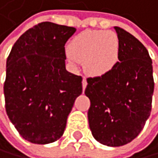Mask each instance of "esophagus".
I'll list each match as a JSON object with an SVG mask.
<instances>
[{
	"label": "esophagus",
	"instance_id": "obj_1",
	"mask_svg": "<svg viewBox=\"0 0 158 158\" xmlns=\"http://www.w3.org/2000/svg\"><path fill=\"white\" fill-rule=\"evenodd\" d=\"M86 85H87L86 78H85V77H83V80H82V89H83V91L85 90V88H86Z\"/></svg>",
	"mask_w": 158,
	"mask_h": 158
}]
</instances>
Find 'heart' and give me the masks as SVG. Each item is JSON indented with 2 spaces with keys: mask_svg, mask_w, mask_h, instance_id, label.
Masks as SVG:
<instances>
[{
  "mask_svg": "<svg viewBox=\"0 0 158 158\" xmlns=\"http://www.w3.org/2000/svg\"><path fill=\"white\" fill-rule=\"evenodd\" d=\"M120 43L118 35L106 30H88L78 34L69 44L72 63L83 61L86 73L100 77L111 72L119 61Z\"/></svg>",
  "mask_w": 158,
  "mask_h": 158,
  "instance_id": "obj_1",
  "label": "heart"
}]
</instances>
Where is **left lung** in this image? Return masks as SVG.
Instances as JSON below:
<instances>
[{"instance_id":"obj_1","label":"left lung","mask_w":158,"mask_h":158,"mask_svg":"<svg viewBox=\"0 0 158 158\" xmlns=\"http://www.w3.org/2000/svg\"><path fill=\"white\" fill-rule=\"evenodd\" d=\"M120 43L119 61L108 74L87 78L84 93L90 100L87 116L99 143L120 147L130 143L152 111L154 82L149 52L130 33L114 27Z\"/></svg>"}]
</instances>
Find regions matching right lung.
Instances as JSON below:
<instances>
[{
	"instance_id": "right-lung-1",
	"label": "right lung",
	"mask_w": 158,
	"mask_h": 158,
	"mask_svg": "<svg viewBox=\"0 0 158 158\" xmlns=\"http://www.w3.org/2000/svg\"><path fill=\"white\" fill-rule=\"evenodd\" d=\"M76 28L42 22L16 40L6 60V111L25 140L53 143L62 136L82 77L65 67V44Z\"/></svg>"
}]
</instances>
